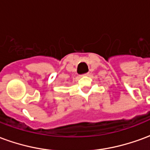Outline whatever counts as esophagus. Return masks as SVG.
Wrapping results in <instances>:
<instances>
[{
    "mask_svg": "<svg viewBox=\"0 0 150 150\" xmlns=\"http://www.w3.org/2000/svg\"><path fill=\"white\" fill-rule=\"evenodd\" d=\"M89 75V73H85V74H83V75H85V76H87V75Z\"/></svg>",
    "mask_w": 150,
    "mask_h": 150,
    "instance_id": "34e87169",
    "label": "esophagus"
}]
</instances>
